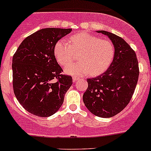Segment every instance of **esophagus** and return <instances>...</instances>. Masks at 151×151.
Returning <instances> with one entry per match:
<instances>
[{
	"mask_svg": "<svg viewBox=\"0 0 151 151\" xmlns=\"http://www.w3.org/2000/svg\"><path fill=\"white\" fill-rule=\"evenodd\" d=\"M79 77H73V82H74V83H75L76 81H77V80H79Z\"/></svg>",
	"mask_w": 151,
	"mask_h": 151,
	"instance_id": "esophagus-1",
	"label": "esophagus"
}]
</instances>
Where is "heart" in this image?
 I'll use <instances>...</instances> for the list:
<instances>
[{
    "label": "heart",
    "mask_w": 151,
    "mask_h": 151,
    "mask_svg": "<svg viewBox=\"0 0 151 151\" xmlns=\"http://www.w3.org/2000/svg\"><path fill=\"white\" fill-rule=\"evenodd\" d=\"M80 52L77 63L65 67L69 74L83 76L88 74L99 75L110 66L115 54L113 44L109 40L101 39L86 32L73 35L68 41L60 39L55 46V55L61 65L68 64L74 59L75 53Z\"/></svg>",
    "instance_id": "1"
}]
</instances>
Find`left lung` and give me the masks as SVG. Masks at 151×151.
<instances>
[{
    "mask_svg": "<svg viewBox=\"0 0 151 151\" xmlns=\"http://www.w3.org/2000/svg\"><path fill=\"white\" fill-rule=\"evenodd\" d=\"M109 38L115 54L108 69L101 75L88 79L83 101L88 110L101 118L115 116L127 106L139 77V65L134 50L120 36L98 30Z\"/></svg>",
    "mask_w": 151,
    "mask_h": 151,
    "instance_id": "1",
    "label": "left lung"
}]
</instances>
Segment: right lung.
<instances>
[{"mask_svg":"<svg viewBox=\"0 0 151 151\" xmlns=\"http://www.w3.org/2000/svg\"><path fill=\"white\" fill-rule=\"evenodd\" d=\"M71 31V28L41 29L25 38L14 55V93L33 115L45 118L55 113L72 85V77L62 74L54 52L58 41Z\"/></svg>","mask_w":151,"mask_h":151,"instance_id":"1","label":"right lung"}]
</instances>
